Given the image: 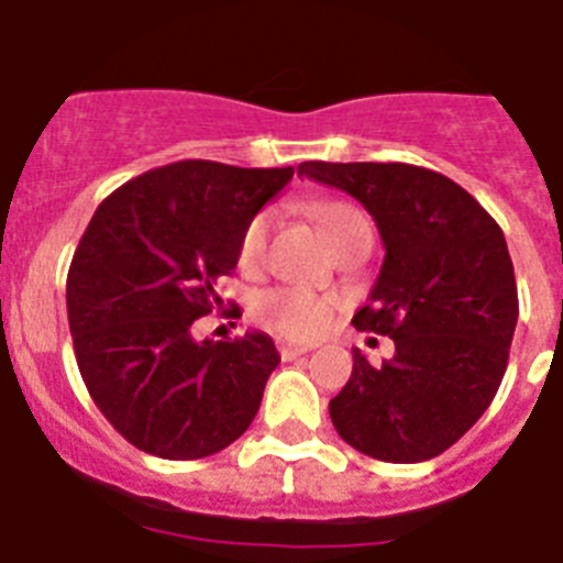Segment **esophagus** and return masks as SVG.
I'll return each mask as SVG.
<instances>
[{
  "mask_svg": "<svg viewBox=\"0 0 563 563\" xmlns=\"http://www.w3.org/2000/svg\"><path fill=\"white\" fill-rule=\"evenodd\" d=\"M277 351H280V356H283V360L289 362V360H298V356H303V353H309V351H312V344L280 342V347H277Z\"/></svg>",
  "mask_w": 563,
  "mask_h": 563,
  "instance_id": "esophagus-1",
  "label": "esophagus"
}]
</instances>
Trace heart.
I'll use <instances>...</instances> for the list:
<instances>
[{"mask_svg": "<svg viewBox=\"0 0 563 563\" xmlns=\"http://www.w3.org/2000/svg\"><path fill=\"white\" fill-rule=\"evenodd\" d=\"M318 228L330 239V245H339L342 239L362 228H371L368 219L362 216L353 203L344 201H318L312 203ZM268 242V216L260 212L247 221L242 236H239V265L256 268L265 254ZM335 312V298L324 291L307 289V286H277L263 291L254 300V318L274 333L289 335V339H309V335L324 333Z\"/></svg>", "mask_w": 563, "mask_h": 563, "instance_id": "obj_1", "label": "heart"}]
</instances>
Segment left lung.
<instances>
[{
	"label": "left lung",
	"mask_w": 563,
	"mask_h": 563,
	"mask_svg": "<svg viewBox=\"0 0 563 563\" xmlns=\"http://www.w3.org/2000/svg\"><path fill=\"white\" fill-rule=\"evenodd\" d=\"M298 175L353 195L374 216L385 260L356 330L394 356L353 374L330 400L335 432L379 462L415 464L453 446L494 400L517 327L515 265L503 230L455 180L409 163H300Z\"/></svg>",
	"instance_id": "1"
}]
</instances>
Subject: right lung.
<instances>
[{"mask_svg": "<svg viewBox=\"0 0 563 563\" xmlns=\"http://www.w3.org/2000/svg\"><path fill=\"white\" fill-rule=\"evenodd\" d=\"M295 169L180 161L128 180L92 212L66 277V312L87 391L143 453L189 462L230 446L280 365L272 335L195 342L219 307L239 236Z\"/></svg>", "mask_w": 563, "mask_h": 563, "instance_id": "1", "label": "right lung"}]
</instances>
